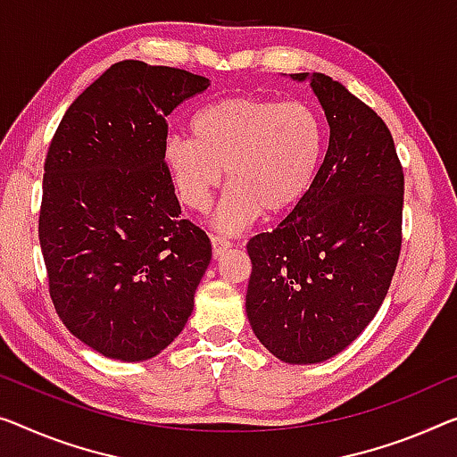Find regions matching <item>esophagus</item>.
<instances>
[{
  "label": "esophagus",
  "instance_id": "esophagus-1",
  "mask_svg": "<svg viewBox=\"0 0 457 457\" xmlns=\"http://www.w3.org/2000/svg\"><path fill=\"white\" fill-rule=\"evenodd\" d=\"M211 246H213V258H221L229 250V240L221 236H211Z\"/></svg>",
  "mask_w": 457,
  "mask_h": 457
}]
</instances>
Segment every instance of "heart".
<instances>
[{
    "label": "heart",
    "instance_id": "1",
    "mask_svg": "<svg viewBox=\"0 0 457 457\" xmlns=\"http://www.w3.org/2000/svg\"><path fill=\"white\" fill-rule=\"evenodd\" d=\"M193 133L170 135L163 160L190 209L207 207L226 170L231 187L215 223L228 234L246 229L262 211L267 217L289 213L316 185L326 131L305 102L234 94L201 108Z\"/></svg>",
    "mask_w": 457,
    "mask_h": 457
}]
</instances>
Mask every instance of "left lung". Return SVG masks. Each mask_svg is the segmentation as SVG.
Returning <instances> with one entry per match:
<instances>
[{
	"label": "left lung",
	"instance_id": "obj_1",
	"mask_svg": "<svg viewBox=\"0 0 457 457\" xmlns=\"http://www.w3.org/2000/svg\"><path fill=\"white\" fill-rule=\"evenodd\" d=\"M294 73V79H305ZM330 127L312 193L246 244L252 330L285 363H320L378 314L403 248L404 172L379 114L324 73L312 76Z\"/></svg>",
	"mask_w": 457,
	"mask_h": 457
}]
</instances>
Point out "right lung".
I'll list each match as a JSON object with an SVG mask.
<instances>
[{
    "instance_id": "1",
    "label": "right lung",
    "mask_w": 457,
    "mask_h": 457,
    "mask_svg": "<svg viewBox=\"0 0 457 457\" xmlns=\"http://www.w3.org/2000/svg\"><path fill=\"white\" fill-rule=\"evenodd\" d=\"M209 79L119 61L61 119L45 160L38 240L61 322L100 355L145 361L185 328L211 242L182 220L166 117Z\"/></svg>"
}]
</instances>
